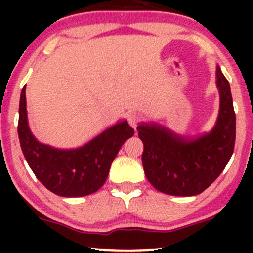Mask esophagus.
Instances as JSON below:
<instances>
[{
	"mask_svg": "<svg viewBox=\"0 0 253 253\" xmlns=\"http://www.w3.org/2000/svg\"><path fill=\"white\" fill-rule=\"evenodd\" d=\"M127 120H128V124L130 126H132L133 128H135L136 125L141 121V115L139 114V113H130L128 118H127Z\"/></svg>",
	"mask_w": 253,
	"mask_h": 253,
	"instance_id": "obj_1",
	"label": "esophagus"
}]
</instances>
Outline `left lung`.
Returning <instances> with one entry per match:
<instances>
[{
	"mask_svg": "<svg viewBox=\"0 0 253 253\" xmlns=\"http://www.w3.org/2000/svg\"><path fill=\"white\" fill-rule=\"evenodd\" d=\"M216 86L220 109L210 132L182 136L156 124L136 127L144 144L145 175L157 190L173 196L199 195L220 176L231 159L236 141V113L229 83L219 65Z\"/></svg>",
	"mask_w": 253,
	"mask_h": 253,
	"instance_id": "obj_1",
	"label": "left lung"
}]
</instances>
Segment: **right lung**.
<instances>
[{
  "mask_svg": "<svg viewBox=\"0 0 253 253\" xmlns=\"http://www.w3.org/2000/svg\"><path fill=\"white\" fill-rule=\"evenodd\" d=\"M17 133L22 153L37 178L56 195L81 197L95 193L104 184L112 162L134 129L124 120L77 149H54L38 141L31 132L25 85L20 96Z\"/></svg>",
  "mask_w": 253,
  "mask_h": 253,
  "instance_id": "obj_1",
  "label": "right lung"
}]
</instances>
